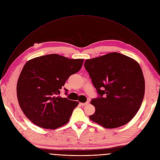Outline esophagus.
Masks as SVG:
<instances>
[{
    "label": "esophagus",
    "instance_id": "esophagus-1",
    "mask_svg": "<svg viewBox=\"0 0 160 160\" xmlns=\"http://www.w3.org/2000/svg\"><path fill=\"white\" fill-rule=\"evenodd\" d=\"M88 104V101H87V102H85V103H80V104H81L82 106H87Z\"/></svg>",
    "mask_w": 160,
    "mask_h": 160
}]
</instances>
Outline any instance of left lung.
<instances>
[{
    "label": "left lung",
    "instance_id": "1",
    "mask_svg": "<svg viewBox=\"0 0 160 160\" xmlns=\"http://www.w3.org/2000/svg\"><path fill=\"white\" fill-rule=\"evenodd\" d=\"M84 66L98 97L90 103L96 108L90 119L107 128L129 122L139 111L144 96L145 82L141 66L118 52L87 59Z\"/></svg>",
    "mask_w": 160,
    "mask_h": 160
}]
</instances>
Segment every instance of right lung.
Returning <instances> with one entry per match:
<instances>
[{
	"mask_svg": "<svg viewBox=\"0 0 160 160\" xmlns=\"http://www.w3.org/2000/svg\"><path fill=\"white\" fill-rule=\"evenodd\" d=\"M83 59L56 54L37 57L24 66L17 83V97L25 116L35 125L56 129L69 122L78 102L59 96L72 75L82 68ZM65 94L68 90L64 88Z\"/></svg>",
	"mask_w": 160,
	"mask_h": 160,
	"instance_id": "1",
	"label": "right lung"
}]
</instances>
